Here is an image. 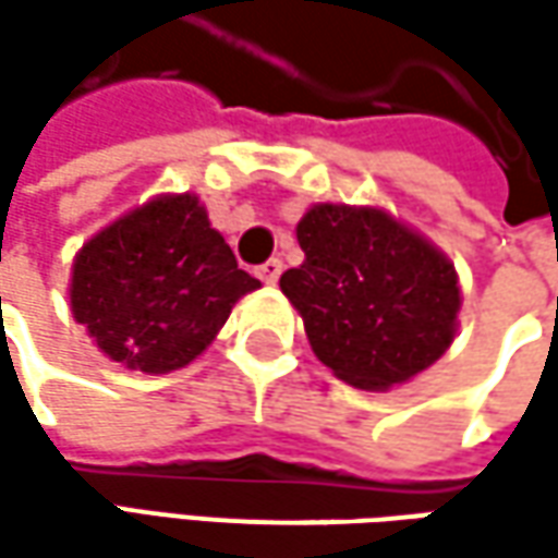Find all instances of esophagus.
<instances>
[{"instance_id": "esophagus-1", "label": "esophagus", "mask_w": 558, "mask_h": 558, "mask_svg": "<svg viewBox=\"0 0 558 558\" xmlns=\"http://www.w3.org/2000/svg\"><path fill=\"white\" fill-rule=\"evenodd\" d=\"M254 272H257V276H260V279H264L267 286H272V282H276L279 276H282V260H276V257H269L267 264H260V267L254 269Z\"/></svg>"}]
</instances>
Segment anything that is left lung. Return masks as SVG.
Here are the masks:
<instances>
[{
	"instance_id": "1",
	"label": "left lung",
	"mask_w": 558,
	"mask_h": 558,
	"mask_svg": "<svg viewBox=\"0 0 558 558\" xmlns=\"http://www.w3.org/2000/svg\"><path fill=\"white\" fill-rule=\"evenodd\" d=\"M301 267L279 286L313 354L341 381L385 391L438 360L460 313L457 269L378 207L313 204L298 223Z\"/></svg>"
}]
</instances>
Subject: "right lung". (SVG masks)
Instances as JSON below:
<instances>
[{"mask_svg":"<svg viewBox=\"0 0 558 558\" xmlns=\"http://www.w3.org/2000/svg\"><path fill=\"white\" fill-rule=\"evenodd\" d=\"M260 289L210 229L195 195H161L80 247L74 319L126 369H183L223 329L235 301Z\"/></svg>","mask_w":558,"mask_h":558,"instance_id":"add662e5","label":"right lung"}]
</instances>
